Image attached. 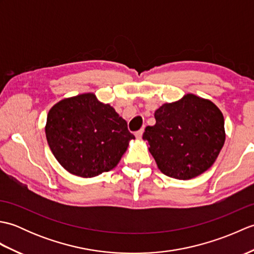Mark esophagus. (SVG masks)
<instances>
[{"mask_svg": "<svg viewBox=\"0 0 254 254\" xmlns=\"http://www.w3.org/2000/svg\"><path fill=\"white\" fill-rule=\"evenodd\" d=\"M143 133H144V128H141V130H138L135 132V137L137 139H141L143 136Z\"/></svg>", "mask_w": 254, "mask_h": 254, "instance_id": "obj_1", "label": "esophagus"}]
</instances>
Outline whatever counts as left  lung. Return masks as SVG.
<instances>
[{
	"mask_svg": "<svg viewBox=\"0 0 254 254\" xmlns=\"http://www.w3.org/2000/svg\"><path fill=\"white\" fill-rule=\"evenodd\" d=\"M156 123L143 139L164 175L179 180L197 177L212 167L225 143L224 117L216 105L188 94L155 111Z\"/></svg>",
	"mask_w": 254,
	"mask_h": 254,
	"instance_id": "8db88e82",
	"label": "left lung"
}]
</instances>
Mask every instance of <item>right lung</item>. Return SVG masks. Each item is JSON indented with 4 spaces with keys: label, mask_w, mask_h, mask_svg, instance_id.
I'll list each match as a JSON object with an SVG mask.
<instances>
[{
    "label": "right lung",
    "mask_w": 254,
    "mask_h": 254,
    "mask_svg": "<svg viewBox=\"0 0 254 254\" xmlns=\"http://www.w3.org/2000/svg\"><path fill=\"white\" fill-rule=\"evenodd\" d=\"M46 136L63 168L82 178L115 168L128 142L135 138L127 121L90 93L53 106L47 117Z\"/></svg>",
    "instance_id": "right-lung-1"
}]
</instances>
